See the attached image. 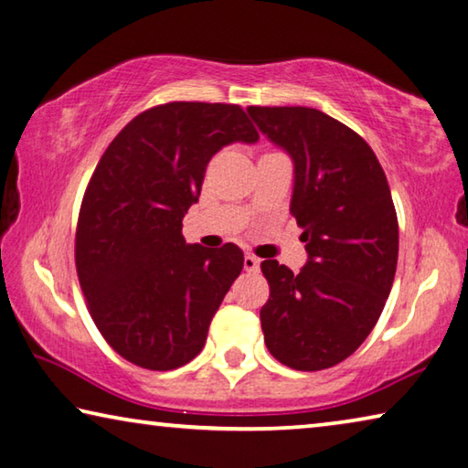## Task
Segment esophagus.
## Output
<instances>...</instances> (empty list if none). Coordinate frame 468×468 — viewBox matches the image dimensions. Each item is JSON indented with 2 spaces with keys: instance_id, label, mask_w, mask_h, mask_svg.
Masks as SVG:
<instances>
[{
  "instance_id": "obj_1",
  "label": "esophagus",
  "mask_w": 468,
  "mask_h": 468,
  "mask_svg": "<svg viewBox=\"0 0 468 468\" xmlns=\"http://www.w3.org/2000/svg\"><path fill=\"white\" fill-rule=\"evenodd\" d=\"M259 267H261V259L247 252V255H244V270L250 271V273H257Z\"/></svg>"
}]
</instances>
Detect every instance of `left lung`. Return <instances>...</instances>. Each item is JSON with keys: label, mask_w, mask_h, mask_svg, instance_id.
<instances>
[{"label": "left lung", "mask_w": 468, "mask_h": 468, "mask_svg": "<svg viewBox=\"0 0 468 468\" xmlns=\"http://www.w3.org/2000/svg\"><path fill=\"white\" fill-rule=\"evenodd\" d=\"M267 139L290 153V211L309 261L292 273L261 263L267 350L296 371L342 363L384 311L398 263V218L384 167L363 136L313 107H247Z\"/></svg>", "instance_id": "1"}]
</instances>
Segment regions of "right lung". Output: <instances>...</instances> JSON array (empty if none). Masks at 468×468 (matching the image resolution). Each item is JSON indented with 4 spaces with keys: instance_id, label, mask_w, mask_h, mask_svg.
<instances>
[{
    "instance_id": "obj_1",
    "label": "right lung",
    "mask_w": 468,
    "mask_h": 468,
    "mask_svg": "<svg viewBox=\"0 0 468 468\" xmlns=\"http://www.w3.org/2000/svg\"><path fill=\"white\" fill-rule=\"evenodd\" d=\"M240 105L172 101L120 130L84 190L74 259L87 309L128 363L172 371L203 350L242 250L186 244L182 219L205 167L234 141L255 143Z\"/></svg>"
}]
</instances>
